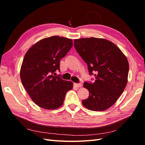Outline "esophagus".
<instances>
[{
  "instance_id": "esophagus-1",
  "label": "esophagus",
  "mask_w": 145,
  "mask_h": 145,
  "mask_svg": "<svg viewBox=\"0 0 145 145\" xmlns=\"http://www.w3.org/2000/svg\"><path fill=\"white\" fill-rule=\"evenodd\" d=\"M74 86H75L77 88H80L82 86V84L80 83H74Z\"/></svg>"
}]
</instances>
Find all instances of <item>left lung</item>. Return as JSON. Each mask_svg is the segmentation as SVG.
I'll return each instance as SVG.
<instances>
[{"instance_id": "left-lung-1", "label": "left lung", "mask_w": 145, "mask_h": 145, "mask_svg": "<svg viewBox=\"0 0 145 145\" xmlns=\"http://www.w3.org/2000/svg\"><path fill=\"white\" fill-rule=\"evenodd\" d=\"M77 52L87 64L89 74H94V83L84 82L89 95L82 104L91 111L110 108L123 93L128 82L129 63L114 43L95 37L74 39Z\"/></svg>"}]
</instances>
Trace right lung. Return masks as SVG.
Wrapping results in <instances>:
<instances>
[{
	"label": "right lung",
	"mask_w": 145,
	"mask_h": 145,
	"mask_svg": "<svg viewBox=\"0 0 145 145\" xmlns=\"http://www.w3.org/2000/svg\"><path fill=\"white\" fill-rule=\"evenodd\" d=\"M71 39L59 36L43 39L26 53L20 69L21 81L32 100L39 106L56 109L63 103L65 95L72 89V82L63 80L60 60L72 46Z\"/></svg>",
	"instance_id": "right-lung-1"
}]
</instances>
